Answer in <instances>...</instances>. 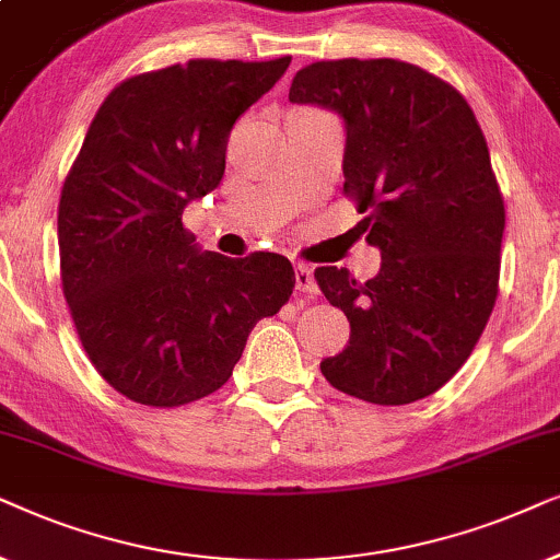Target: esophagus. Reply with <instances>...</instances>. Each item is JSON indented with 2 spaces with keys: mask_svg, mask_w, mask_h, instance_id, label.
Wrapping results in <instances>:
<instances>
[{
  "mask_svg": "<svg viewBox=\"0 0 560 560\" xmlns=\"http://www.w3.org/2000/svg\"><path fill=\"white\" fill-rule=\"evenodd\" d=\"M294 279H296V289H300L302 294H317V281H315V273H312L310 266L296 264Z\"/></svg>",
  "mask_w": 560,
  "mask_h": 560,
  "instance_id": "34e87169",
  "label": "esophagus"
}]
</instances>
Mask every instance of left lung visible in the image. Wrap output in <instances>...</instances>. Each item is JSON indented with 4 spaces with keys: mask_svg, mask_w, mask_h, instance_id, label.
<instances>
[{
    "mask_svg": "<svg viewBox=\"0 0 560 560\" xmlns=\"http://www.w3.org/2000/svg\"><path fill=\"white\" fill-rule=\"evenodd\" d=\"M289 100L346 119L342 194L382 250L369 281L315 268L350 323L319 371L371 405L430 397L471 355L499 294L504 199L479 119L456 86L394 58L310 63Z\"/></svg>",
    "mask_w": 560,
    "mask_h": 560,
    "instance_id": "left-lung-1",
    "label": "left lung"
}]
</instances>
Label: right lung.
<instances>
[{
  "mask_svg": "<svg viewBox=\"0 0 560 560\" xmlns=\"http://www.w3.org/2000/svg\"><path fill=\"white\" fill-rule=\"evenodd\" d=\"M289 61L136 73L89 125L58 202L61 284L89 361L130 401L166 409L218 392L258 319L292 296L289 258L199 253L182 222L225 174L235 119Z\"/></svg>",
  "mask_w": 560,
  "mask_h": 560,
  "instance_id": "right-lung-1",
  "label": "right lung"
}]
</instances>
